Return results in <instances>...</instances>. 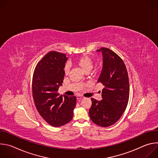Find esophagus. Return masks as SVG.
Listing matches in <instances>:
<instances>
[{"label": "esophagus", "mask_w": 158, "mask_h": 158, "mask_svg": "<svg viewBox=\"0 0 158 158\" xmlns=\"http://www.w3.org/2000/svg\"><path fill=\"white\" fill-rule=\"evenodd\" d=\"M82 98H83V97L81 96H77V99L78 101L81 100Z\"/></svg>", "instance_id": "obj_1"}]
</instances>
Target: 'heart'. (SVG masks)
I'll return each instance as SVG.
<instances>
[{"label": "heart", "mask_w": 158, "mask_h": 158, "mask_svg": "<svg viewBox=\"0 0 158 158\" xmlns=\"http://www.w3.org/2000/svg\"><path fill=\"white\" fill-rule=\"evenodd\" d=\"M74 63L80 67L85 72H89L91 71L93 67L94 62L93 59L87 55L81 56L74 60ZM64 71L65 74H67L69 72V65L68 64H65L64 68Z\"/></svg>", "instance_id": "heart-1"}]
</instances>
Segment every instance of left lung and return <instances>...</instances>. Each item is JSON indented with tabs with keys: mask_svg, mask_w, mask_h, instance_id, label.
<instances>
[{
	"mask_svg": "<svg viewBox=\"0 0 158 158\" xmlns=\"http://www.w3.org/2000/svg\"><path fill=\"white\" fill-rule=\"evenodd\" d=\"M103 67L98 82L104 86L100 101L91 98L89 117L96 124L108 127L122 116L129 97V82L126 67L123 59L112 50L101 48Z\"/></svg>",
	"mask_w": 158,
	"mask_h": 158,
	"instance_id": "obj_1",
	"label": "left lung"
}]
</instances>
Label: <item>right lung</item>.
<instances>
[{
  "instance_id": "add662e5",
  "label": "right lung",
  "mask_w": 158,
  "mask_h": 158,
  "mask_svg": "<svg viewBox=\"0 0 158 158\" xmlns=\"http://www.w3.org/2000/svg\"><path fill=\"white\" fill-rule=\"evenodd\" d=\"M66 55L51 51L37 63L32 77V96L39 114L49 124L59 127L73 118L76 97L59 95L65 73Z\"/></svg>"
}]
</instances>
